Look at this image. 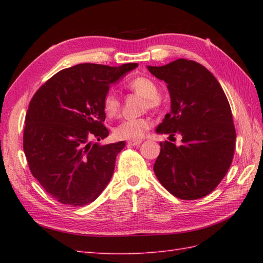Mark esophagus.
<instances>
[{
  "label": "esophagus",
  "instance_id": "34e87169",
  "mask_svg": "<svg viewBox=\"0 0 263 263\" xmlns=\"http://www.w3.org/2000/svg\"><path fill=\"white\" fill-rule=\"evenodd\" d=\"M141 143V140H138V141H127V146H139V144Z\"/></svg>",
  "mask_w": 263,
  "mask_h": 263
}]
</instances>
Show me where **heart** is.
<instances>
[{
	"label": "heart",
	"instance_id": "obj_1",
	"mask_svg": "<svg viewBox=\"0 0 263 263\" xmlns=\"http://www.w3.org/2000/svg\"><path fill=\"white\" fill-rule=\"evenodd\" d=\"M128 90L135 91L146 98V107L158 108L161 105L158 85L148 77H136L127 82ZM103 110L107 117H113L120 110L121 102L113 92H107L103 98ZM152 127V121L146 117L140 119H125L114 127V136L123 140L138 141Z\"/></svg>",
	"mask_w": 263,
	"mask_h": 263
}]
</instances>
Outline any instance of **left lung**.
<instances>
[{"mask_svg":"<svg viewBox=\"0 0 263 263\" xmlns=\"http://www.w3.org/2000/svg\"><path fill=\"white\" fill-rule=\"evenodd\" d=\"M148 70L167 83L172 110L157 132L183 137L181 146L160 142L154 172L167 191L182 200L211 193L231 167L236 131L219 82L203 65L178 59Z\"/></svg>","mask_w":263,"mask_h":263,"instance_id":"left-lung-1","label":"left lung"}]
</instances>
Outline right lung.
I'll use <instances>...</instances> for the list:
<instances>
[{
	"label": "right lung",
	"instance_id": "1",
	"mask_svg": "<svg viewBox=\"0 0 263 263\" xmlns=\"http://www.w3.org/2000/svg\"><path fill=\"white\" fill-rule=\"evenodd\" d=\"M137 66L78 64L58 72L32 96L24 152L33 177L59 202L86 205L108 184L125 142L99 146L90 141L109 135L102 105L109 85Z\"/></svg>",
	"mask_w": 263,
	"mask_h": 263
}]
</instances>
